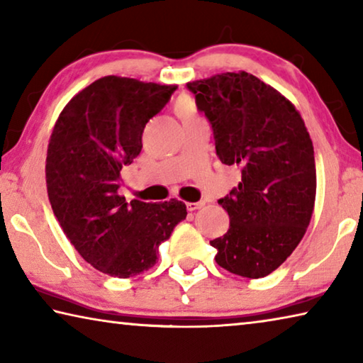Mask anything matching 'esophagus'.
I'll list each match as a JSON object with an SVG mask.
<instances>
[{
    "instance_id": "obj_1",
    "label": "esophagus",
    "mask_w": 363,
    "mask_h": 363,
    "mask_svg": "<svg viewBox=\"0 0 363 363\" xmlns=\"http://www.w3.org/2000/svg\"><path fill=\"white\" fill-rule=\"evenodd\" d=\"M187 210L189 211H195V210H200V208L205 206V200H200V201H195V203H187Z\"/></svg>"
}]
</instances>
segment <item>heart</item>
<instances>
[{
    "instance_id": "1",
    "label": "heart",
    "mask_w": 363,
    "mask_h": 363,
    "mask_svg": "<svg viewBox=\"0 0 363 363\" xmlns=\"http://www.w3.org/2000/svg\"><path fill=\"white\" fill-rule=\"evenodd\" d=\"M176 113L179 115V118L182 121H189L196 118V107L195 104L189 99V97H182L176 102Z\"/></svg>"
}]
</instances>
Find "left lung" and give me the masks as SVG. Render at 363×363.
<instances>
[{"mask_svg":"<svg viewBox=\"0 0 363 363\" xmlns=\"http://www.w3.org/2000/svg\"><path fill=\"white\" fill-rule=\"evenodd\" d=\"M210 121L216 155L242 168V182L218 203L230 218L210 242L229 272L261 279L304 237L315 201L314 147L293 104L247 72L187 83Z\"/></svg>","mask_w":363,"mask_h":363,"instance_id":"8db88e82","label":"left lung"}]
</instances>
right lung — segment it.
Here are the masks:
<instances>
[{"instance_id": "right-lung-1", "label": "right lung", "mask_w": 363, "mask_h": 363, "mask_svg": "<svg viewBox=\"0 0 363 363\" xmlns=\"http://www.w3.org/2000/svg\"><path fill=\"white\" fill-rule=\"evenodd\" d=\"M177 86L104 77L67 104L48 147L54 216L86 262L128 279L155 266L160 243L186 219L179 200L126 203L121 168L143 149V131Z\"/></svg>"}]
</instances>
